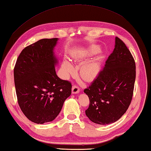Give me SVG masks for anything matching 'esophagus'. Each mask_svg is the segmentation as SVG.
<instances>
[{"label":"esophagus","instance_id":"1","mask_svg":"<svg viewBox=\"0 0 151 151\" xmlns=\"http://www.w3.org/2000/svg\"><path fill=\"white\" fill-rule=\"evenodd\" d=\"M80 92V88H79L77 85H73L72 88V93L73 94H76Z\"/></svg>","mask_w":151,"mask_h":151}]
</instances>
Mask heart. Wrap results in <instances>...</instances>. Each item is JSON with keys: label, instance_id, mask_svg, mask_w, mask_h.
<instances>
[{"label": "heart", "instance_id": "b5f03b06", "mask_svg": "<svg viewBox=\"0 0 151 151\" xmlns=\"http://www.w3.org/2000/svg\"><path fill=\"white\" fill-rule=\"evenodd\" d=\"M96 52V49L94 48H91L88 50L86 51V52L82 58L83 57H87L88 55L94 54ZM63 70H64L66 74L69 75V74L73 73L75 71V68H74L73 66L71 65L70 63L68 60H64L62 65ZM99 71V68L95 63H87L84 64V65L81 66L80 72L81 75L83 77L86 79V80H91L93 78L95 77L96 76L97 73Z\"/></svg>", "mask_w": 151, "mask_h": 151}]
</instances>
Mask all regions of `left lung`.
I'll return each instance as SVG.
<instances>
[{
  "label": "left lung",
  "mask_w": 151,
  "mask_h": 151,
  "mask_svg": "<svg viewBox=\"0 0 151 151\" xmlns=\"http://www.w3.org/2000/svg\"><path fill=\"white\" fill-rule=\"evenodd\" d=\"M136 78V66L127 46L115 38L114 50L91 85L84 90L90 104L85 111L92 122L109 124L126 112L131 103Z\"/></svg>",
  "instance_id": "obj_1"
}]
</instances>
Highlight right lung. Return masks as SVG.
Here are the masks:
<instances>
[{
  "label": "right lung",
  "instance_id": "1",
  "mask_svg": "<svg viewBox=\"0 0 151 151\" xmlns=\"http://www.w3.org/2000/svg\"><path fill=\"white\" fill-rule=\"evenodd\" d=\"M57 41V38L43 39L25 47L14 68L18 103L35 123L52 121L71 94V83L56 74L58 59L54 48Z\"/></svg>",
  "mask_w": 151,
  "mask_h": 151
}]
</instances>
